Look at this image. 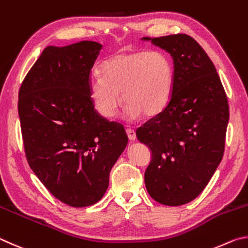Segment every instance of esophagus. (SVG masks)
Returning a JSON list of instances; mask_svg holds the SVG:
<instances>
[{"label": "esophagus", "instance_id": "obj_1", "mask_svg": "<svg viewBox=\"0 0 248 248\" xmlns=\"http://www.w3.org/2000/svg\"><path fill=\"white\" fill-rule=\"evenodd\" d=\"M126 134H127V136L129 138V140H136V133H135V131H134V129L127 128Z\"/></svg>", "mask_w": 248, "mask_h": 248}]
</instances>
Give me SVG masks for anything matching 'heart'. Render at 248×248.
<instances>
[{"label": "heart", "instance_id": "1", "mask_svg": "<svg viewBox=\"0 0 248 248\" xmlns=\"http://www.w3.org/2000/svg\"><path fill=\"white\" fill-rule=\"evenodd\" d=\"M100 75L89 80V94L100 115L111 119L121 103L131 119L154 117L170 103L174 65L163 51L122 52L101 64Z\"/></svg>", "mask_w": 248, "mask_h": 248}]
</instances>
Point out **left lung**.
<instances>
[{
  "label": "left lung",
  "instance_id": "left-lung-1",
  "mask_svg": "<svg viewBox=\"0 0 248 248\" xmlns=\"http://www.w3.org/2000/svg\"><path fill=\"white\" fill-rule=\"evenodd\" d=\"M142 40L169 52L174 64L170 103L136 131L153 154L146 188L162 205H185L202 192L222 160L228 98L214 63L188 34Z\"/></svg>",
  "mask_w": 248,
  "mask_h": 248
}]
</instances>
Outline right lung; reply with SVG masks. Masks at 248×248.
I'll list each match as a JSON object with an SVG mask.
<instances>
[{
  "label": "right lung",
  "mask_w": 248,
  "mask_h": 248,
  "mask_svg": "<svg viewBox=\"0 0 248 248\" xmlns=\"http://www.w3.org/2000/svg\"><path fill=\"white\" fill-rule=\"evenodd\" d=\"M101 49L94 41L46 46L18 94L30 168L55 198L76 208L103 197L128 141L123 125L100 115L90 98V71Z\"/></svg>",
  "instance_id": "right-lung-1"
}]
</instances>
